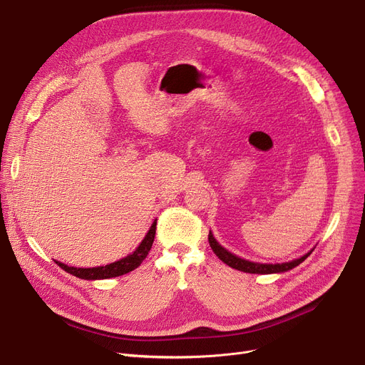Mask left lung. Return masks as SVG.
<instances>
[{"label":"left lung","mask_w":365,"mask_h":365,"mask_svg":"<svg viewBox=\"0 0 365 365\" xmlns=\"http://www.w3.org/2000/svg\"><path fill=\"white\" fill-rule=\"evenodd\" d=\"M208 241L212 252L217 255V257L220 259L222 262H225L226 265H229L230 268H235L238 271H244V272H250V274H277V272H286L289 269H292L295 267H298L299 264L307 259L312 252H309L307 255L301 256L299 259L295 260H290V262H284V264H257V262H250V260H245L241 259L238 256H235L233 253L227 252L225 247H222L220 244L217 242V240L212 237V233L210 232L208 235Z\"/></svg>","instance_id":"1"}]
</instances>
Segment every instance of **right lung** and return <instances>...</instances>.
Here are the masks:
<instances>
[{"mask_svg": "<svg viewBox=\"0 0 365 365\" xmlns=\"http://www.w3.org/2000/svg\"><path fill=\"white\" fill-rule=\"evenodd\" d=\"M155 226H157V220H154L148 233L145 235V238L142 240L138 249L132 255L116 260V262H113V264H109L105 267H94V268H75V267H68V265L63 264V262H56V260H55V264L58 267H61L68 274L79 277V279H82V280H103V279H112V277L127 274L130 271H133L135 268H138L142 264V260L147 257L148 252L151 250L154 237H155Z\"/></svg>", "mask_w": 365, "mask_h": 365, "instance_id": "1", "label": "right lung"}]
</instances>
